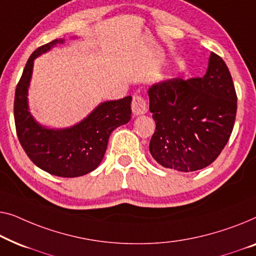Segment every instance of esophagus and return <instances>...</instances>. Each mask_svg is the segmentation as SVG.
<instances>
[{
    "label": "esophagus",
    "instance_id": "34e87169",
    "mask_svg": "<svg viewBox=\"0 0 256 256\" xmlns=\"http://www.w3.org/2000/svg\"><path fill=\"white\" fill-rule=\"evenodd\" d=\"M131 108H132V112H133V114H134V116H139V114H144L147 112L146 100L139 95L133 96Z\"/></svg>",
    "mask_w": 256,
    "mask_h": 256
}]
</instances>
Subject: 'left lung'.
I'll use <instances>...</instances> for the list:
<instances>
[{
  "label": "left lung",
  "mask_w": 256,
  "mask_h": 256,
  "mask_svg": "<svg viewBox=\"0 0 256 256\" xmlns=\"http://www.w3.org/2000/svg\"><path fill=\"white\" fill-rule=\"evenodd\" d=\"M156 131L150 152L158 164L180 172L208 167L231 136L236 94L225 61L211 52L203 78H176L148 89Z\"/></svg>",
  "instance_id": "left-lung-1"
}]
</instances>
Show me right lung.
<instances>
[{
	"label": "right lung",
	"instance_id": "1",
	"mask_svg": "<svg viewBox=\"0 0 256 256\" xmlns=\"http://www.w3.org/2000/svg\"><path fill=\"white\" fill-rule=\"evenodd\" d=\"M56 39L38 48L28 58L16 87L14 117L22 147L37 167L60 178H78L98 167L106 154L111 132L131 120V96L100 103L80 123L68 128H48L38 124L28 111V88L34 61L53 46Z\"/></svg>",
	"mask_w": 256,
	"mask_h": 256
}]
</instances>
